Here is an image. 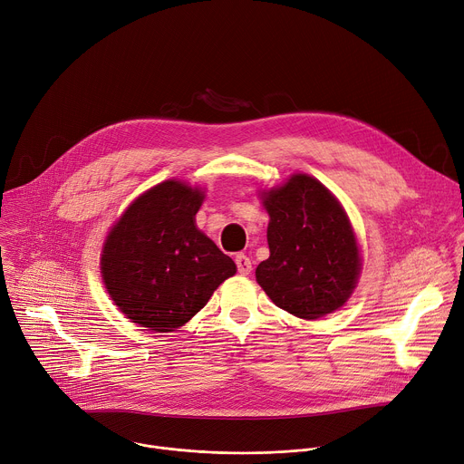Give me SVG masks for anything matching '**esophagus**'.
Wrapping results in <instances>:
<instances>
[{
    "mask_svg": "<svg viewBox=\"0 0 464 464\" xmlns=\"http://www.w3.org/2000/svg\"><path fill=\"white\" fill-rule=\"evenodd\" d=\"M235 262H237V270H238L240 276H249V272H251V260H249V256H246L244 253H238L235 256Z\"/></svg>",
    "mask_w": 464,
    "mask_h": 464,
    "instance_id": "esophagus-1",
    "label": "esophagus"
}]
</instances>
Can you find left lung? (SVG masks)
Masks as SVG:
<instances>
[{
    "label": "left lung",
    "instance_id": "1",
    "mask_svg": "<svg viewBox=\"0 0 464 464\" xmlns=\"http://www.w3.org/2000/svg\"><path fill=\"white\" fill-rule=\"evenodd\" d=\"M270 215V258L255 277L283 310L317 319L342 308L356 288L362 258L349 217L336 196L308 174L262 192Z\"/></svg>",
    "mask_w": 464,
    "mask_h": 464
}]
</instances>
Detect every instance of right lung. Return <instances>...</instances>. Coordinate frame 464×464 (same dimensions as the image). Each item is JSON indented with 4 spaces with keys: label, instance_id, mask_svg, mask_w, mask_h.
I'll return each mask as SVG.
<instances>
[{
    "label": "right lung",
    "instance_id": "right-lung-1",
    "mask_svg": "<svg viewBox=\"0 0 464 464\" xmlns=\"http://www.w3.org/2000/svg\"><path fill=\"white\" fill-rule=\"evenodd\" d=\"M204 190L167 179L131 204L106 237L101 274L119 310L154 333H172L237 274L235 262L194 224Z\"/></svg>",
    "mask_w": 464,
    "mask_h": 464
}]
</instances>
